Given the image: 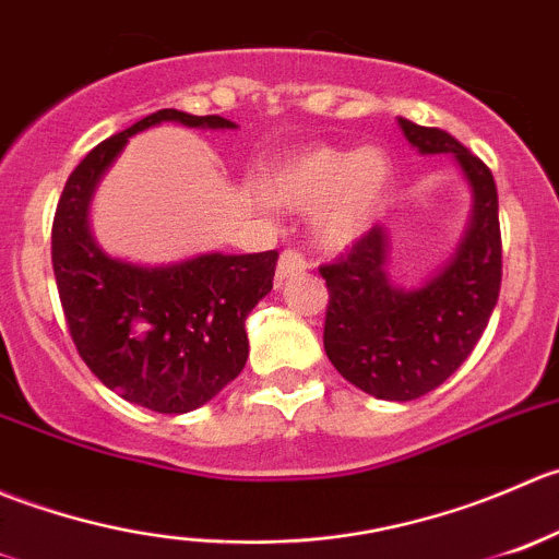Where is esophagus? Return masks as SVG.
<instances>
[{
  "label": "esophagus",
  "instance_id": "1",
  "mask_svg": "<svg viewBox=\"0 0 559 559\" xmlns=\"http://www.w3.org/2000/svg\"><path fill=\"white\" fill-rule=\"evenodd\" d=\"M304 269H307V261H304L301 252L285 250L280 255V263H277V285H282L287 277H293V274H301Z\"/></svg>",
  "mask_w": 559,
  "mask_h": 559
}]
</instances>
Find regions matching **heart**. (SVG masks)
<instances>
[{
    "label": "heart",
    "mask_w": 559,
    "mask_h": 559,
    "mask_svg": "<svg viewBox=\"0 0 559 559\" xmlns=\"http://www.w3.org/2000/svg\"><path fill=\"white\" fill-rule=\"evenodd\" d=\"M391 190V159L380 148L318 146L298 152L269 174L266 192L293 212H314L323 250H347L378 219Z\"/></svg>",
    "instance_id": "heart-1"
}]
</instances>
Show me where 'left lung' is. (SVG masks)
Instances as JSON below:
<instances>
[{
  "label": "left lung",
  "instance_id": "1",
  "mask_svg": "<svg viewBox=\"0 0 559 559\" xmlns=\"http://www.w3.org/2000/svg\"><path fill=\"white\" fill-rule=\"evenodd\" d=\"M400 127L421 154L454 157L473 192V209L451 261L416 287L391 280V241L380 225L345 261L320 269L329 287L325 356L356 389L389 402L418 400L462 367L489 323L502 280L491 170L438 127L402 116Z\"/></svg>",
  "mask_w": 559,
  "mask_h": 559
}]
</instances>
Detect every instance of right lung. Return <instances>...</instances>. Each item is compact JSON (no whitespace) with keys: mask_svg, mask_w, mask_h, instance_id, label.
<instances>
[{"mask_svg":"<svg viewBox=\"0 0 559 559\" xmlns=\"http://www.w3.org/2000/svg\"><path fill=\"white\" fill-rule=\"evenodd\" d=\"M165 121L195 130L239 127L223 116L163 108L94 146L59 198L51 261L70 336L99 383L154 413H190L245 369L247 314L272 290L280 255L201 252L148 266L97 245L90 209L99 181L132 135Z\"/></svg>","mask_w":559,"mask_h":559,"instance_id":"add662e5","label":"right lung"}]
</instances>
